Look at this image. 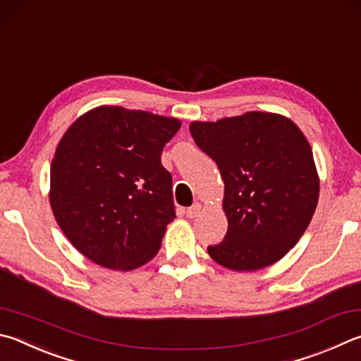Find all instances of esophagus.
<instances>
[{
  "instance_id": "1",
  "label": "esophagus",
  "mask_w": 361,
  "mask_h": 361,
  "mask_svg": "<svg viewBox=\"0 0 361 361\" xmlns=\"http://www.w3.org/2000/svg\"><path fill=\"white\" fill-rule=\"evenodd\" d=\"M200 212H202V205H200L199 202H195L192 207H189L186 209V214H188V218H197V216L200 214Z\"/></svg>"
}]
</instances>
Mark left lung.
Instances as JSON below:
<instances>
[{
  "label": "left lung",
  "mask_w": 361,
  "mask_h": 361,
  "mask_svg": "<svg viewBox=\"0 0 361 361\" xmlns=\"http://www.w3.org/2000/svg\"><path fill=\"white\" fill-rule=\"evenodd\" d=\"M197 147L218 164L224 181L227 233L208 246L216 264L257 271L298 243L319 200L312 149L290 118L246 112L218 121H192Z\"/></svg>",
  "instance_id": "left-lung-1"
}]
</instances>
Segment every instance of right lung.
Here are the masks:
<instances>
[{"instance_id": "1", "label": "right lung", "mask_w": 361, "mask_h": 361, "mask_svg": "<svg viewBox=\"0 0 361 361\" xmlns=\"http://www.w3.org/2000/svg\"><path fill=\"white\" fill-rule=\"evenodd\" d=\"M181 128L176 118L101 106L61 137L50 167V207L78 252L129 271L158 254L175 219L172 175L161 153Z\"/></svg>"}]
</instances>
